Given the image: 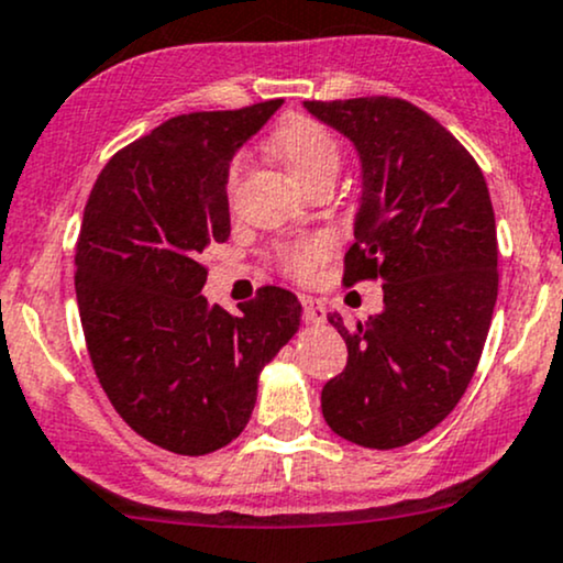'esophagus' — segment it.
<instances>
[{
    "mask_svg": "<svg viewBox=\"0 0 563 563\" xmlns=\"http://www.w3.org/2000/svg\"><path fill=\"white\" fill-rule=\"evenodd\" d=\"M300 302H302V316H306L308 323H321L323 319H327V308H323L321 300L302 295Z\"/></svg>",
    "mask_w": 563,
    "mask_h": 563,
    "instance_id": "34e87169",
    "label": "esophagus"
}]
</instances>
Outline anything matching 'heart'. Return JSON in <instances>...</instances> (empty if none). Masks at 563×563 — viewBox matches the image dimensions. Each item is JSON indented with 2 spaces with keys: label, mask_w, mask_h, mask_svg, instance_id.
I'll return each instance as SVG.
<instances>
[{
  "label": "heart",
  "mask_w": 563,
  "mask_h": 563,
  "mask_svg": "<svg viewBox=\"0 0 563 563\" xmlns=\"http://www.w3.org/2000/svg\"><path fill=\"white\" fill-rule=\"evenodd\" d=\"M268 147L308 189L332 184L342 165V142L327 123L310 115L284 118L271 134ZM236 176H240V161L231 163L229 168V189H234ZM321 257L323 244L316 240L289 242L276 250L279 268L295 279H306L310 271L319 266Z\"/></svg>",
  "instance_id": "obj_1"
}]
</instances>
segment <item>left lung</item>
<instances>
[{
  "label": "left lung",
  "mask_w": 563,
  "mask_h": 563,
  "mask_svg": "<svg viewBox=\"0 0 563 563\" xmlns=\"http://www.w3.org/2000/svg\"><path fill=\"white\" fill-rule=\"evenodd\" d=\"M361 155L345 287L382 279L385 308L345 327L347 366L321 389L332 432L389 451L424 438L466 393L498 297V236L482 168L429 112L398 97L302 102Z\"/></svg>",
  "instance_id": "obj_1"
}]
</instances>
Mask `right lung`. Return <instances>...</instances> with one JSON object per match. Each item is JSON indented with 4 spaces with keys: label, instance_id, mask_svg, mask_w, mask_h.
Instances as JSON below:
<instances>
[{
    "label": "right lung",
    "instance_id": "obj_1",
    "mask_svg": "<svg viewBox=\"0 0 563 563\" xmlns=\"http://www.w3.org/2000/svg\"><path fill=\"white\" fill-rule=\"evenodd\" d=\"M282 99L176 115L110 157L76 242L91 366L152 445L205 455L247 427L257 374L300 327V302L261 287L242 313L208 306L205 247L229 240V161Z\"/></svg>",
    "mask_w": 563,
    "mask_h": 563
}]
</instances>
